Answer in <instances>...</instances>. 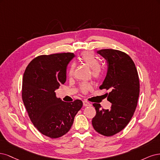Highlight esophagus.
<instances>
[{
    "label": "esophagus",
    "mask_w": 160,
    "mask_h": 160,
    "mask_svg": "<svg viewBox=\"0 0 160 160\" xmlns=\"http://www.w3.org/2000/svg\"><path fill=\"white\" fill-rule=\"evenodd\" d=\"M83 105L84 106H90L91 104H90V102H88L86 101V100H84L83 101Z\"/></svg>",
    "instance_id": "34e87169"
}]
</instances>
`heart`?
Masks as SVG:
<instances>
[{"label":"heart","instance_id":"1","mask_svg":"<svg viewBox=\"0 0 160 160\" xmlns=\"http://www.w3.org/2000/svg\"><path fill=\"white\" fill-rule=\"evenodd\" d=\"M80 60L90 67L92 76H93L94 78H98L101 76L102 72V68L99 64L98 60L96 57L95 54L93 52H90V51H84V52L81 54ZM74 64H70L68 71V75L70 76H72L74 73ZM80 88L82 92L86 93V92H88L89 90H92V86L90 82H84V83H82L80 84Z\"/></svg>","mask_w":160,"mask_h":160}]
</instances>
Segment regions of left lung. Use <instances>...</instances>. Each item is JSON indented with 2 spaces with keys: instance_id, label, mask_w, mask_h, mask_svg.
I'll use <instances>...</instances> for the list:
<instances>
[{
  "instance_id": "8db88e82",
  "label": "left lung",
  "mask_w": 160,
  "mask_h": 160,
  "mask_svg": "<svg viewBox=\"0 0 160 160\" xmlns=\"http://www.w3.org/2000/svg\"><path fill=\"white\" fill-rule=\"evenodd\" d=\"M97 53L108 63L107 74L100 89L110 90L107 100L112 106L109 110H101L100 104H93L96 114L92 123L97 132L112 136L122 131L134 114L140 94V81L134 62L125 52L102 49Z\"/></svg>"
}]
</instances>
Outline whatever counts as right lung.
<instances>
[{
	"label": "right lung",
	"instance_id": "1",
	"mask_svg": "<svg viewBox=\"0 0 160 160\" xmlns=\"http://www.w3.org/2000/svg\"><path fill=\"white\" fill-rule=\"evenodd\" d=\"M73 53L41 55L27 66L23 75L22 98L30 120L43 135L58 138L68 132L83 103L65 102L55 90L66 80V67Z\"/></svg>",
	"mask_w": 160,
	"mask_h": 160
}]
</instances>
